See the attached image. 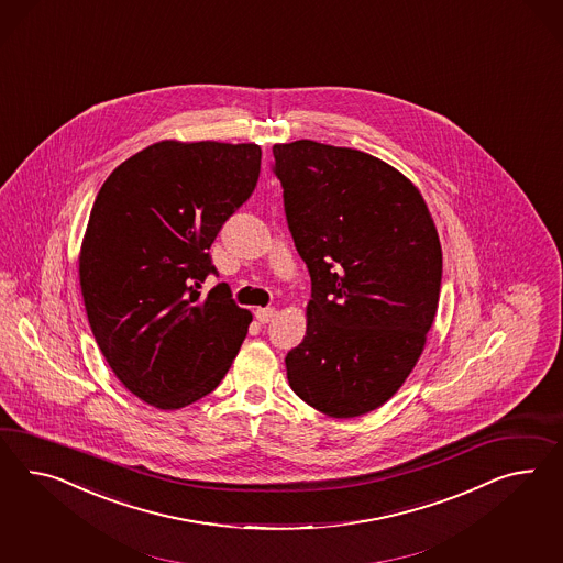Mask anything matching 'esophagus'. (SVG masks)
I'll return each instance as SVG.
<instances>
[{"mask_svg": "<svg viewBox=\"0 0 563 563\" xmlns=\"http://www.w3.org/2000/svg\"><path fill=\"white\" fill-rule=\"evenodd\" d=\"M274 316H276V309H274V307H260V309H256V320H258L260 323L273 321Z\"/></svg>", "mask_w": 563, "mask_h": 563, "instance_id": "34e87169", "label": "esophagus"}]
</instances>
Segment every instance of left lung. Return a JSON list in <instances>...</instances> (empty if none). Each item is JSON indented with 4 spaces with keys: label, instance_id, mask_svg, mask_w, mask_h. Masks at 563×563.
Here are the masks:
<instances>
[{
    "label": "left lung",
    "instance_id": "1",
    "mask_svg": "<svg viewBox=\"0 0 563 563\" xmlns=\"http://www.w3.org/2000/svg\"><path fill=\"white\" fill-rule=\"evenodd\" d=\"M290 233L311 274L290 389L330 418L396 396L426 346L442 247L420 190L379 157L318 141L274 145Z\"/></svg>",
    "mask_w": 563,
    "mask_h": 563
}]
</instances>
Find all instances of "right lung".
I'll return each mask as SVG.
<instances>
[{
	"mask_svg": "<svg viewBox=\"0 0 563 563\" xmlns=\"http://www.w3.org/2000/svg\"><path fill=\"white\" fill-rule=\"evenodd\" d=\"M256 143L157 141L102 184L79 250L91 334L122 385L157 410L211 394L252 313L214 273L209 247L258 183Z\"/></svg>",
	"mask_w": 563,
	"mask_h": 563,
	"instance_id": "right-lung-1",
	"label": "right lung"
}]
</instances>
